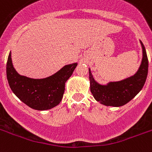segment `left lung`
I'll return each instance as SVG.
<instances>
[{"label": "left lung", "instance_id": "8db88e82", "mask_svg": "<svg viewBox=\"0 0 152 152\" xmlns=\"http://www.w3.org/2000/svg\"><path fill=\"white\" fill-rule=\"evenodd\" d=\"M141 45L142 48V64L137 73L131 77L121 81L110 82L107 85H101L94 80L91 71H88L91 93L97 102L107 106L118 107L128 103L140 92L148 73V56L142 42Z\"/></svg>", "mask_w": 152, "mask_h": 152}]
</instances>
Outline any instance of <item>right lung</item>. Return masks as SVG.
<instances>
[{
    "instance_id": "obj_1",
    "label": "right lung",
    "mask_w": 152,
    "mask_h": 152,
    "mask_svg": "<svg viewBox=\"0 0 152 152\" xmlns=\"http://www.w3.org/2000/svg\"><path fill=\"white\" fill-rule=\"evenodd\" d=\"M77 64L66 65L53 76L45 79H31L17 72L12 64L11 53L8 57L6 75L10 88L22 102L37 110H46L61 102L65 83L72 76Z\"/></svg>"
}]
</instances>
